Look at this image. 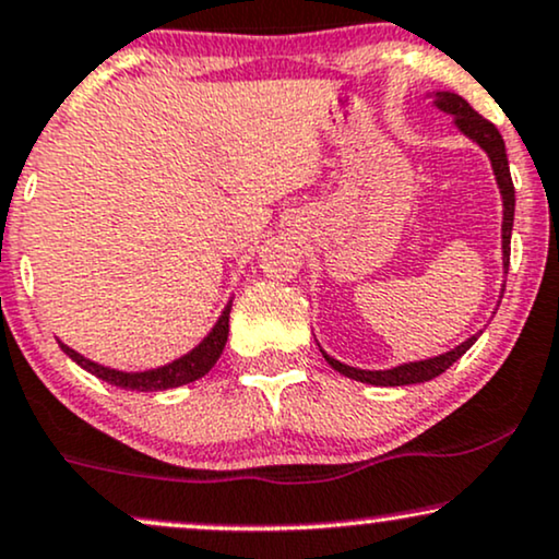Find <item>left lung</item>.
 I'll use <instances>...</instances> for the list:
<instances>
[{
  "label": "left lung",
  "instance_id": "obj_1",
  "mask_svg": "<svg viewBox=\"0 0 559 559\" xmlns=\"http://www.w3.org/2000/svg\"><path fill=\"white\" fill-rule=\"evenodd\" d=\"M435 106L440 111L450 114L455 127H459L466 138H472L474 143L479 145L484 153H487L489 160H492L497 187H500V194H502V265H506V271H508L510 234H513V215H515V190H513V179H510L506 140H502V134L497 132V127L492 122H487L481 114H476L472 106H468V100H463L459 93H450V91L435 93ZM502 292H506V288H502ZM476 338H479V335H472V338L463 341L461 346L450 348V352L440 354V356H432V359L408 361V365H401L393 369H356V367L344 365V361L333 359V356H328L322 348L320 352H322V356H325L328 365H331L333 369H338V372L346 374V378L367 382V385L395 388V385H414V382L435 380L437 374L445 372L453 361H459L461 356L476 344Z\"/></svg>",
  "mask_w": 559,
  "mask_h": 559
}]
</instances>
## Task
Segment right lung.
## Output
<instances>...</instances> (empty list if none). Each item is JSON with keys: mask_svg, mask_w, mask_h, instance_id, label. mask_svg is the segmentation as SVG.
<instances>
[{"mask_svg": "<svg viewBox=\"0 0 559 559\" xmlns=\"http://www.w3.org/2000/svg\"><path fill=\"white\" fill-rule=\"evenodd\" d=\"M228 312H231V301H228L224 312H221V318L213 325V331L207 333L190 354L179 356V359H174L169 365L158 369H145V372H122V369L96 365V361L85 359V356L72 352L70 346L62 344V341H59V346H62V352L70 356L72 361H78V365L87 369V372L96 374L98 380H106L109 385H117L124 390H138V393H153V390H169V388L187 385V382L200 380L203 374L211 372V367L218 361V356L224 354V346L228 338Z\"/></svg>", "mask_w": 559, "mask_h": 559, "instance_id": "right-lung-1", "label": "right lung"}]
</instances>
